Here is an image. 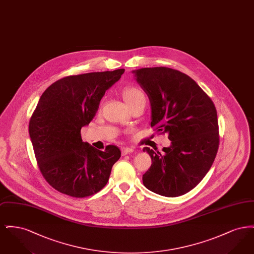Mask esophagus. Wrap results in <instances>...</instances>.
Segmentation results:
<instances>
[{"mask_svg": "<svg viewBox=\"0 0 254 254\" xmlns=\"http://www.w3.org/2000/svg\"><path fill=\"white\" fill-rule=\"evenodd\" d=\"M122 155L124 156V155H127V154H128V153H131L134 151V149H133L132 147H128V146H126V147H122Z\"/></svg>", "mask_w": 254, "mask_h": 254, "instance_id": "esophagus-1", "label": "esophagus"}]
</instances>
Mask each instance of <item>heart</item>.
Masks as SVG:
<instances>
[{
	"instance_id": "1",
	"label": "heart",
	"mask_w": 254,
	"mask_h": 254,
	"mask_svg": "<svg viewBox=\"0 0 254 254\" xmlns=\"http://www.w3.org/2000/svg\"><path fill=\"white\" fill-rule=\"evenodd\" d=\"M123 96L130 108L140 101H145L144 92L141 89L134 86L126 87L123 91Z\"/></svg>"
}]
</instances>
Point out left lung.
<instances>
[{"instance_id": "8db88e82", "label": "left lung", "mask_w": 254, "mask_h": 254, "mask_svg": "<svg viewBox=\"0 0 254 254\" xmlns=\"http://www.w3.org/2000/svg\"><path fill=\"white\" fill-rule=\"evenodd\" d=\"M149 98L150 126L171 141L163 153L145 147L152 164L145 188L177 197L194 189L211 168L219 147L217 111L211 99L187 74L165 66L133 71Z\"/></svg>"}]
</instances>
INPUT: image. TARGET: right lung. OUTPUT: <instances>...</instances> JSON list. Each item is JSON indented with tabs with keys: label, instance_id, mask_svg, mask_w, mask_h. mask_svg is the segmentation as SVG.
Returning a JSON list of instances; mask_svg holds the SVG:
<instances>
[{
	"label": "right lung",
	"instance_id": "add662e5",
	"mask_svg": "<svg viewBox=\"0 0 254 254\" xmlns=\"http://www.w3.org/2000/svg\"><path fill=\"white\" fill-rule=\"evenodd\" d=\"M125 69L71 75L45 90L29 126L37 164L46 181L63 194L84 198L100 191L121 157L116 145L98 150L83 142L81 128L96 114L107 89Z\"/></svg>",
	"mask_w": 254,
	"mask_h": 254
}]
</instances>
